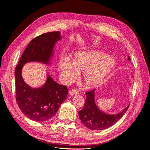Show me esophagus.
I'll use <instances>...</instances> for the list:
<instances>
[{"label":"esophagus","mask_w":150,"mask_h":150,"mask_svg":"<svg viewBox=\"0 0 150 150\" xmlns=\"http://www.w3.org/2000/svg\"><path fill=\"white\" fill-rule=\"evenodd\" d=\"M78 91L76 90H71L69 92V94L70 96H75V95L78 94Z\"/></svg>","instance_id":"esophagus-1"}]
</instances>
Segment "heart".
Returning a JSON list of instances; mask_svg holds the SVG:
<instances>
[{
	"mask_svg": "<svg viewBox=\"0 0 150 150\" xmlns=\"http://www.w3.org/2000/svg\"><path fill=\"white\" fill-rule=\"evenodd\" d=\"M116 61L112 56H106L101 52L91 51L78 52L70 61L62 57L59 62L61 78L64 83H69L83 72L82 79L88 87L93 88L100 84L114 69Z\"/></svg>",
	"mask_w": 150,
	"mask_h": 150,
	"instance_id": "b5f03b06",
	"label": "heart"
}]
</instances>
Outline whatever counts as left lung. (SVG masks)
<instances>
[{"instance_id": "obj_1", "label": "left lung", "mask_w": 150, "mask_h": 150, "mask_svg": "<svg viewBox=\"0 0 150 150\" xmlns=\"http://www.w3.org/2000/svg\"><path fill=\"white\" fill-rule=\"evenodd\" d=\"M128 60L130 61L129 56ZM95 91L93 89L86 93V98L84 108L79 111V117L83 124L91 130H103L116 123L125 112L128 110L129 105L121 112L115 115H110L102 111L95 101Z\"/></svg>"}]
</instances>
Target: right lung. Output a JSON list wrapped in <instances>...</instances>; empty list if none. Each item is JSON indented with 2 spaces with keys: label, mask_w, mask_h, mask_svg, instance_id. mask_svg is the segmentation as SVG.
I'll list each match as a JSON object with an SVG mask.
<instances>
[{
  "label": "right lung",
  "mask_w": 150,
  "mask_h": 150,
  "mask_svg": "<svg viewBox=\"0 0 150 150\" xmlns=\"http://www.w3.org/2000/svg\"><path fill=\"white\" fill-rule=\"evenodd\" d=\"M60 40L59 31L36 37L27 46L15 69L17 103L22 113L34 121H46L53 117L66 99L67 88L54 81L48 73L46 81L42 86L31 87L22 78V68L25 63L31 62L51 65L54 46Z\"/></svg>",
  "instance_id": "1"
}]
</instances>
